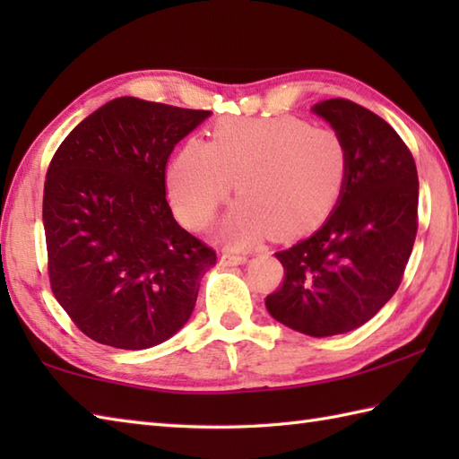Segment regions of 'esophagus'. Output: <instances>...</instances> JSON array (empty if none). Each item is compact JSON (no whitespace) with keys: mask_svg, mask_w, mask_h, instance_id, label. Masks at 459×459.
Instances as JSON below:
<instances>
[{"mask_svg":"<svg viewBox=\"0 0 459 459\" xmlns=\"http://www.w3.org/2000/svg\"><path fill=\"white\" fill-rule=\"evenodd\" d=\"M247 262V256L242 255H235V252H222L221 255V264L222 266H237V264H245Z\"/></svg>","mask_w":459,"mask_h":459,"instance_id":"obj_1","label":"esophagus"}]
</instances>
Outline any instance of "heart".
<instances>
[{
  "label": "heart",
  "mask_w": 459,
  "mask_h": 459,
  "mask_svg": "<svg viewBox=\"0 0 459 459\" xmlns=\"http://www.w3.org/2000/svg\"><path fill=\"white\" fill-rule=\"evenodd\" d=\"M349 173L345 140L296 116L219 122L211 142L189 140L168 168V195L191 229L207 227L235 181L238 201L222 221L230 245L274 232L294 238L324 224Z\"/></svg>",
  "instance_id": "b5f03b06"
}]
</instances>
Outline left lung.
Instances as JSON below:
<instances>
[{"mask_svg": "<svg viewBox=\"0 0 459 459\" xmlns=\"http://www.w3.org/2000/svg\"><path fill=\"white\" fill-rule=\"evenodd\" d=\"M349 150V173L317 232L276 252L284 281L266 298L280 324L311 337L360 327L394 296L418 230V173L391 124L345 99L316 104Z\"/></svg>", "mask_w": 459, "mask_h": 459, "instance_id": "1", "label": "left lung"}]
</instances>
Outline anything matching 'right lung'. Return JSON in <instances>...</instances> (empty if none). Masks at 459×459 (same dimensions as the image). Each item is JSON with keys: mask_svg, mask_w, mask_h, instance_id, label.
Instances as JSON below:
<instances>
[{"mask_svg": "<svg viewBox=\"0 0 459 459\" xmlns=\"http://www.w3.org/2000/svg\"><path fill=\"white\" fill-rule=\"evenodd\" d=\"M209 116L122 96L84 118L53 155L43 193L48 280L96 343L150 349L193 314L217 252L173 219L165 165Z\"/></svg>", "mask_w": 459, "mask_h": 459, "instance_id": "obj_1", "label": "right lung"}]
</instances>
